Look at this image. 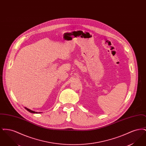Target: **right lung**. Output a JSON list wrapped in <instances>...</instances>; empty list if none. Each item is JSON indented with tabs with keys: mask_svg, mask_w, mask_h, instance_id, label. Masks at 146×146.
<instances>
[{
	"mask_svg": "<svg viewBox=\"0 0 146 146\" xmlns=\"http://www.w3.org/2000/svg\"><path fill=\"white\" fill-rule=\"evenodd\" d=\"M25 108L26 110H27V111H29L30 113H42V112H36V111H32V110H31L28 109V108H27V107H25Z\"/></svg>",
	"mask_w": 146,
	"mask_h": 146,
	"instance_id": "add662e5",
	"label": "right lung"
}]
</instances>
